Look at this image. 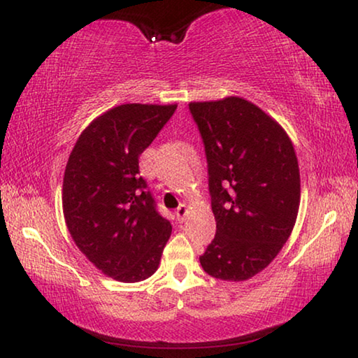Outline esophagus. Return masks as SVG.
<instances>
[{
    "label": "esophagus",
    "instance_id": "esophagus-1",
    "mask_svg": "<svg viewBox=\"0 0 358 358\" xmlns=\"http://www.w3.org/2000/svg\"><path fill=\"white\" fill-rule=\"evenodd\" d=\"M176 217H178V220H180V222H182L184 220V217H185V213H187V207H185L184 203H180L178 208H176Z\"/></svg>",
    "mask_w": 358,
    "mask_h": 358
}]
</instances>
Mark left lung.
<instances>
[{"label":"left lung","mask_w":358,"mask_h":358,"mask_svg":"<svg viewBox=\"0 0 358 358\" xmlns=\"http://www.w3.org/2000/svg\"><path fill=\"white\" fill-rule=\"evenodd\" d=\"M202 136L217 233L200 256L222 280H248L273 261L295 227L300 169L285 130L252 102H190Z\"/></svg>","instance_id":"1"}]
</instances>
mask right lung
<instances>
[{"label":"right lung","mask_w":358,"mask_h":358,"mask_svg":"<svg viewBox=\"0 0 358 358\" xmlns=\"http://www.w3.org/2000/svg\"><path fill=\"white\" fill-rule=\"evenodd\" d=\"M178 106L124 104L107 110L78 138L63 178V213L73 241L94 266L120 282L153 275L171 236L138 158Z\"/></svg>","instance_id":"right-lung-1"}]
</instances>
